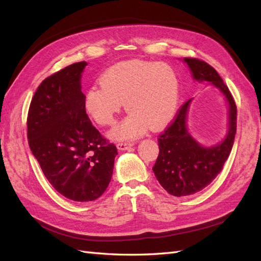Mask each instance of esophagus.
Segmentation results:
<instances>
[{
	"label": "esophagus",
	"mask_w": 261,
	"mask_h": 261,
	"mask_svg": "<svg viewBox=\"0 0 261 261\" xmlns=\"http://www.w3.org/2000/svg\"><path fill=\"white\" fill-rule=\"evenodd\" d=\"M132 147H134V143H131V142H119L118 145H116V148L122 151L129 150V149H131Z\"/></svg>",
	"instance_id": "obj_1"
}]
</instances>
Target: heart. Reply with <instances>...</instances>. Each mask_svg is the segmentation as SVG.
Returning a JSON list of instances; mask_svg holds the SVG:
<instances>
[{"label": "heart", "instance_id": "1", "mask_svg": "<svg viewBox=\"0 0 261 261\" xmlns=\"http://www.w3.org/2000/svg\"><path fill=\"white\" fill-rule=\"evenodd\" d=\"M101 86L85 94V109L101 125L113 124L123 108L130 113L110 131L114 140H132L147 131L159 130L173 119L179 97V80L165 63L127 60L104 71Z\"/></svg>", "mask_w": 261, "mask_h": 261}]
</instances>
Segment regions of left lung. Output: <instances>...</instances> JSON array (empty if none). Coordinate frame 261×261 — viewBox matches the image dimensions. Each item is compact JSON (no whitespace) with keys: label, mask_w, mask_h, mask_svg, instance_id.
<instances>
[{"label":"left lung","mask_w":261,"mask_h":261,"mask_svg":"<svg viewBox=\"0 0 261 261\" xmlns=\"http://www.w3.org/2000/svg\"><path fill=\"white\" fill-rule=\"evenodd\" d=\"M193 80L210 82L228 103V132L214 146H203L187 129V115L192 98L179 109L176 118L158 138L159 154L152 170L159 184L170 195L187 196L210 185L222 170L230 156L237 131V107L223 80L212 66L196 58H184Z\"/></svg>","instance_id":"left-lung-1"}]
</instances>
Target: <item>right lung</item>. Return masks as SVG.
Instances as JSON below:
<instances>
[{
  "label": "right lung",
  "instance_id": "1",
  "mask_svg": "<svg viewBox=\"0 0 261 261\" xmlns=\"http://www.w3.org/2000/svg\"><path fill=\"white\" fill-rule=\"evenodd\" d=\"M75 63L43 81L28 113V140L53 187L76 202L95 201L107 190L118 150L92 124L85 111L82 74Z\"/></svg>",
  "mask_w": 261,
  "mask_h": 261
}]
</instances>
